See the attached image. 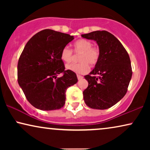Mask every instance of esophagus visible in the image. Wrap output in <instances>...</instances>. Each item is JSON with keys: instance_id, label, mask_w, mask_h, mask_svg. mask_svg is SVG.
Returning a JSON list of instances; mask_svg holds the SVG:
<instances>
[{"instance_id": "esophagus-1", "label": "esophagus", "mask_w": 150, "mask_h": 150, "mask_svg": "<svg viewBox=\"0 0 150 150\" xmlns=\"http://www.w3.org/2000/svg\"><path fill=\"white\" fill-rule=\"evenodd\" d=\"M77 78H78V79H79V80H81V79H83V76H82L79 75V74H77Z\"/></svg>"}]
</instances>
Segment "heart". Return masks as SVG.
<instances>
[{"label": "heart", "instance_id": "b5f03b06", "mask_svg": "<svg viewBox=\"0 0 150 150\" xmlns=\"http://www.w3.org/2000/svg\"><path fill=\"white\" fill-rule=\"evenodd\" d=\"M74 51L76 53H81L79 57L80 62L66 65V69L74 72L81 74L87 73L90 69L89 64L94 66L100 60V48L97 46H93L91 41L86 39H80L76 41L74 43ZM61 59L65 63L71 62L74 59L72 50L68 46H65L61 50Z\"/></svg>", "mask_w": 150, "mask_h": 150}]
</instances>
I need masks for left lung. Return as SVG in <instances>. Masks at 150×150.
<instances>
[{
  "mask_svg": "<svg viewBox=\"0 0 150 150\" xmlns=\"http://www.w3.org/2000/svg\"><path fill=\"white\" fill-rule=\"evenodd\" d=\"M97 42L100 57L95 68L85 76L89 83L83 91L85 104L94 109H107L126 95L132 78L130 59L120 41L106 30L81 35Z\"/></svg>",
  "mask_w": 150,
  "mask_h": 150,
  "instance_id": "left-lung-1",
  "label": "left lung"
}]
</instances>
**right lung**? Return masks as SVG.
<instances>
[{"label":"right lung","instance_id":"add662e5","mask_svg":"<svg viewBox=\"0 0 150 150\" xmlns=\"http://www.w3.org/2000/svg\"><path fill=\"white\" fill-rule=\"evenodd\" d=\"M73 40L69 34L45 29L26 43L18 60V82L34 107L52 110L64 106L66 90L78 79L74 71L65 70L61 52ZM60 73L62 76L57 77Z\"/></svg>","mask_w":150,"mask_h":150}]
</instances>
